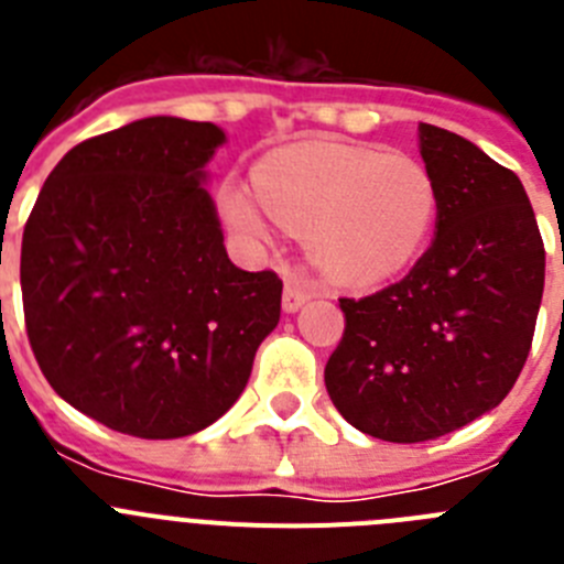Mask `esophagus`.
<instances>
[{
  "label": "esophagus",
  "mask_w": 564,
  "mask_h": 564,
  "mask_svg": "<svg viewBox=\"0 0 564 564\" xmlns=\"http://www.w3.org/2000/svg\"><path fill=\"white\" fill-rule=\"evenodd\" d=\"M311 296H313V288L307 285V282H302V279L291 276L285 282V293H282V307H285L288 313H296Z\"/></svg>",
  "instance_id": "obj_1"
}]
</instances>
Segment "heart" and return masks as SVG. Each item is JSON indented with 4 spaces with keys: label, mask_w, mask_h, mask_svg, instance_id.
Wrapping results in <instances>:
<instances>
[{
    "label": "heart",
    "mask_w": 564,
    "mask_h": 564,
    "mask_svg": "<svg viewBox=\"0 0 564 564\" xmlns=\"http://www.w3.org/2000/svg\"><path fill=\"white\" fill-rule=\"evenodd\" d=\"M223 212L251 239L279 226L307 237L322 273L341 285H372L410 265L437 220L435 177L410 154L372 147L299 143L268 154L257 194L226 183Z\"/></svg>",
    "instance_id": "obj_1"
}]
</instances>
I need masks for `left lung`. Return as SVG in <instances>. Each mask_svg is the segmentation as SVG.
<instances>
[{"label": "left lung", "mask_w": 564, "mask_h": 564, "mask_svg": "<svg viewBox=\"0 0 564 564\" xmlns=\"http://www.w3.org/2000/svg\"><path fill=\"white\" fill-rule=\"evenodd\" d=\"M437 234L412 271L338 299L344 336L325 367L347 423L421 443L495 410L525 364L545 288V246L520 177L482 149L421 123Z\"/></svg>", "instance_id": "8db88e82"}]
</instances>
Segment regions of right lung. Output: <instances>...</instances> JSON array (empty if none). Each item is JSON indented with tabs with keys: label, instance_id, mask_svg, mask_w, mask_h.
<instances>
[{
	"label": "right lung",
	"instance_id": "obj_1",
	"mask_svg": "<svg viewBox=\"0 0 564 564\" xmlns=\"http://www.w3.org/2000/svg\"><path fill=\"white\" fill-rule=\"evenodd\" d=\"M226 132L154 115L64 154L22 237V305L50 387L109 430L169 441L234 406L282 279L223 246L206 166Z\"/></svg>",
	"mask_w": 564,
	"mask_h": 564
}]
</instances>
